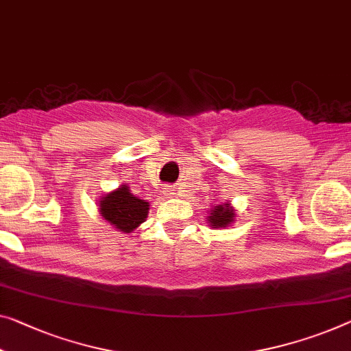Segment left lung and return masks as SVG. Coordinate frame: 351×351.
<instances>
[{
    "mask_svg": "<svg viewBox=\"0 0 351 351\" xmlns=\"http://www.w3.org/2000/svg\"><path fill=\"white\" fill-rule=\"evenodd\" d=\"M235 217H237L235 208L232 207V202L228 201L210 208L207 223L212 229H224V228H229V226L234 223Z\"/></svg>",
    "mask_w": 351,
    "mask_h": 351,
    "instance_id": "left-lung-1",
    "label": "left lung"
}]
</instances>
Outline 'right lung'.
Masks as SVG:
<instances>
[{
    "mask_svg": "<svg viewBox=\"0 0 351 351\" xmlns=\"http://www.w3.org/2000/svg\"><path fill=\"white\" fill-rule=\"evenodd\" d=\"M149 208L150 204L130 193L128 185H121L106 193L99 201L100 217L122 234H132L139 228L147 218Z\"/></svg>",
    "mask_w": 351,
    "mask_h": 351,
    "instance_id": "add662e5",
    "label": "right lung"
}]
</instances>
